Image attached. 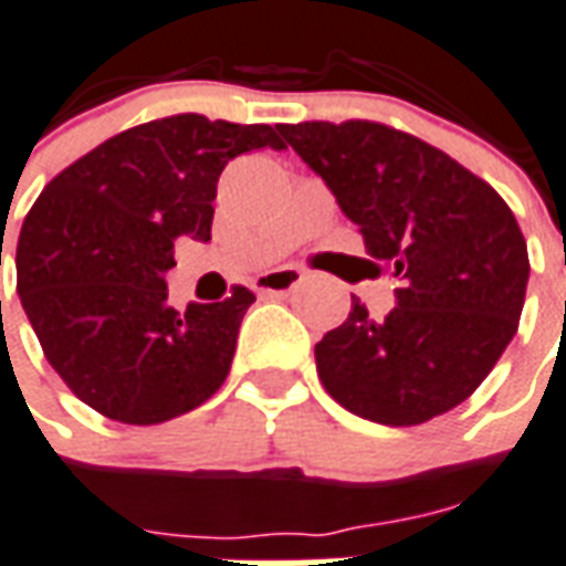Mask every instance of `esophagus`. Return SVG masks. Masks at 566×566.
Here are the masks:
<instances>
[{"mask_svg": "<svg viewBox=\"0 0 566 566\" xmlns=\"http://www.w3.org/2000/svg\"><path fill=\"white\" fill-rule=\"evenodd\" d=\"M300 282H303V272L294 270V266H284V270L261 275V279L254 282V291L261 296H287Z\"/></svg>", "mask_w": 566, "mask_h": 566, "instance_id": "1", "label": "esophagus"}]
</instances>
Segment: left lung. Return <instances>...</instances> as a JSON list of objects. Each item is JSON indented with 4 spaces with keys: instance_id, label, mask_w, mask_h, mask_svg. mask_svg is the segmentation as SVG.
I'll use <instances>...</instances> for the list:
<instances>
[{
    "instance_id": "left-lung-1",
    "label": "left lung",
    "mask_w": 566,
    "mask_h": 566,
    "mask_svg": "<svg viewBox=\"0 0 566 566\" xmlns=\"http://www.w3.org/2000/svg\"><path fill=\"white\" fill-rule=\"evenodd\" d=\"M363 233L399 305L371 321L359 300L315 345L333 399L380 426H420L462 405L516 336L528 245L485 179L399 128L368 119L282 125Z\"/></svg>"
}]
</instances>
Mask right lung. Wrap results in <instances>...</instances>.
Returning <instances> with one entry per match:
<instances>
[{"mask_svg":"<svg viewBox=\"0 0 566 566\" xmlns=\"http://www.w3.org/2000/svg\"><path fill=\"white\" fill-rule=\"evenodd\" d=\"M284 149L272 125L177 113L113 134L50 179L17 242V294L56 375L92 411L155 426L224 384L254 294L165 303L179 237L207 242L230 158Z\"/></svg>","mask_w":566,"mask_h":566,"instance_id":"add662e5","label":"right lung"}]
</instances>
